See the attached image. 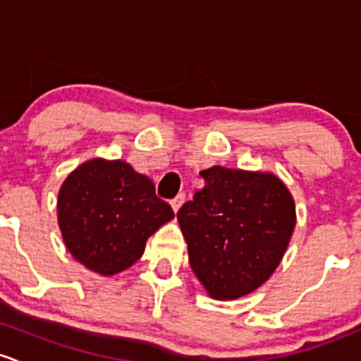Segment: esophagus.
<instances>
[{
  "instance_id": "34e87169",
  "label": "esophagus",
  "mask_w": 361,
  "mask_h": 361,
  "mask_svg": "<svg viewBox=\"0 0 361 361\" xmlns=\"http://www.w3.org/2000/svg\"><path fill=\"white\" fill-rule=\"evenodd\" d=\"M184 202H185V195H184V192H180V195H177L176 198H173L172 202H170V205H172L173 212H179V208L184 205Z\"/></svg>"
}]
</instances>
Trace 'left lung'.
Instances as JSON below:
<instances>
[{"label":"left lung","instance_id":"1","mask_svg":"<svg viewBox=\"0 0 361 361\" xmlns=\"http://www.w3.org/2000/svg\"><path fill=\"white\" fill-rule=\"evenodd\" d=\"M205 188L177 212L189 264L212 299L235 300L266 283L295 228V203L273 172L210 166Z\"/></svg>","mask_w":361,"mask_h":361}]
</instances>
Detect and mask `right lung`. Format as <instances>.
<instances>
[{"mask_svg": "<svg viewBox=\"0 0 361 361\" xmlns=\"http://www.w3.org/2000/svg\"><path fill=\"white\" fill-rule=\"evenodd\" d=\"M172 219V207L156 196L153 180L123 159H88L59 189L57 221L66 248L102 276L133 266L147 238Z\"/></svg>", "mask_w": 361, "mask_h": 361, "instance_id": "right-lung-1", "label": "right lung"}]
</instances>
